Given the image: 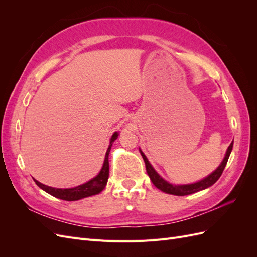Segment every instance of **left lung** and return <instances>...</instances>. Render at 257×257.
Listing matches in <instances>:
<instances>
[{
  "label": "left lung",
  "instance_id": "left-lung-1",
  "mask_svg": "<svg viewBox=\"0 0 257 257\" xmlns=\"http://www.w3.org/2000/svg\"><path fill=\"white\" fill-rule=\"evenodd\" d=\"M232 145H234V141L231 142V144L227 148L226 154H225V158L222 161L221 165L217 167L212 174H210L208 177H206L205 179H203V180H200L198 182L192 183V184H183V185H175V184H172V183L165 181L164 179H163L157 172H155L154 168L149 163V161H148V159L146 158V155L143 153V151L141 149H139V151H141L142 157L145 161L147 173H148V176L150 177L152 183L162 192H165L167 194H172V195L184 196V195H190V194L196 193L199 191H203V190L209 188V186H211L212 184H214L217 180H219V178L221 177L225 166H226V164H227L228 158H229L230 152L232 150Z\"/></svg>",
  "mask_w": 257,
  "mask_h": 257
}]
</instances>
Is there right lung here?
<instances>
[{
  "instance_id": "1",
  "label": "right lung",
  "mask_w": 257,
  "mask_h": 257,
  "mask_svg": "<svg viewBox=\"0 0 257 257\" xmlns=\"http://www.w3.org/2000/svg\"><path fill=\"white\" fill-rule=\"evenodd\" d=\"M119 133L118 132H114L113 135L110 138V144L109 147H108L106 155H105V161L102 169L98 173V175L96 177H94L93 179H91L90 181L85 182L84 184L76 186V188H72V189H56V188H51V186L45 185L41 182H38L37 180L34 181L35 183L40 186L42 190H44L45 192H47L50 195L63 199V200H67V201H73V200H79L81 198L84 197H89L92 195H96V194L102 192L105 186L107 184L108 181V177H109V162H108V155H109L110 149L112 143L118 138Z\"/></svg>"
}]
</instances>
